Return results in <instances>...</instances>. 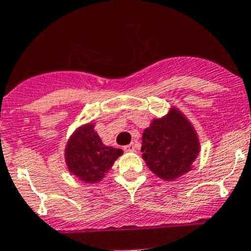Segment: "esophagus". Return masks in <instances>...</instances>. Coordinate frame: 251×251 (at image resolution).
I'll list each match as a JSON object with an SVG mask.
<instances>
[{
    "label": "esophagus",
    "instance_id": "1",
    "mask_svg": "<svg viewBox=\"0 0 251 251\" xmlns=\"http://www.w3.org/2000/svg\"><path fill=\"white\" fill-rule=\"evenodd\" d=\"M124 151H125V152H135L136 146L133 145V143H130V145H127L124 147Z\"/></svg>",
    "mask_w": 251,
    "mask_h": 251
}]
</instances>
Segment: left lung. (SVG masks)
Here are the masks:
<instances>
[{"mask_svg": "<svg viewBox=\"0 0 251 251\" xmlns=\"http://www.w3.org/2000/svg\"><path fill=\"white\" fill-rule=\"evenodd\" d=\"M141 152L158 177L175 180L191 170L200 153V141L190 121L173 108L143 131Z\"/></svg>", "mask_w": 251, "mask_h": 251, "instance_id": "obj_1", "label": "left lung"}]
</instances>
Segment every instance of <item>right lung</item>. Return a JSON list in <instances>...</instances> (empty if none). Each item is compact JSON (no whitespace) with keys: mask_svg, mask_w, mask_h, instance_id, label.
Listing matches in <instances>:
<instances>
[{"mask_svg":"<svg viewBox=\"0 0 251 251\" xmlns=\"http://www.w3.org/2000/svg\"><path fill=\"white\" fill-rule=\"evenodd\" d=\"M123 150L105 146L93 124L81 126L70 137L65 148L69 172L84 182H98L123 154Z\"/></svg>","mask_w":251,"mask_h":251,"instance_id":"obj_1","label":"right lung"}]
</instances>
